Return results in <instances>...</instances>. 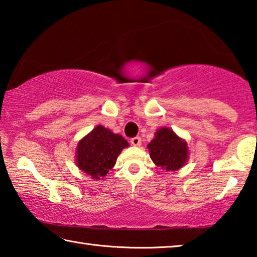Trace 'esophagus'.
<instances>
[{
  "instance_id": "esophagus-1",
  "label": "esophagus",
  "mask_w": 257,
  "mask_h": 257,
  "mask_svg": "<svg viewBox=\"0 0 257 257\" xmlns=\"http://www.w3.org/2000/svg\"><path fill=\"white\" fill-rule=\"evenodd\" d=\"M130 143H132V145L134 146H141L142 145V138L141 137H133L132 139H130Z\"/></svg>"
}]
</instances>
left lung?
<instances>
[{"label": "left lung", "mask_w": 257, "mask_h": 257, "mask_svg": "<svg viewBox=\"0 0 257 257\" xmlns=\"http://www.w3.org/2000/svg\"><path fill=\"white\" fill-rule=\"evenodd\" d=\"M147 149L153 162L167 171H177L188 156L186 143L169 128L159 129Z\"/></svg>", "instance_id": "left-lung-1"}]
</instances>
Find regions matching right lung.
Listing matches in <instances>:
<instances>
[{
	"mask_svg": "<svg viewBox=\"0 0 257 257\" xmlns=\"http://www.w3.org/2000/svg\"><path fill=\"white\" fill-rule=\"evenodd\" d=\"M128 143L120 135L97 125L77 147V165L94 179H101L114 167L118 155Z\"/></svg>",
	"mask_w": 257,
	"mask_h": 257,
	"instance_id": "add662e5",
	"label": "right lung"
}]
</instances>
